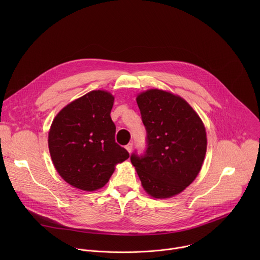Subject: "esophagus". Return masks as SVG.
<instances>
[{
	"label": "esophagus",
	"instance_id": "34e87169",
	"mask_svg": "<svg viewBox=\"0 0 260 260\" xmlns=\"http://www.w3.org/2000/svg\"><path fill=\"white\" fill-rule=\"evenodd\" d=\"M125 148H126V150L131 153L132 150H133V143H128V144L125 146Z\"/></svg>",
	"mask_w": 260,
	"mask_h": 260
}]
</instances>
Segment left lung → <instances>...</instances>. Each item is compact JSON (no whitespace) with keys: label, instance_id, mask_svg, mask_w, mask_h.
<instances>
[{"label":"left lung","instance_id":"1","mask_svg":"<svg viewBox=\"0 0 260 260\" xmlns=\"http://www.w3.org/2000/svg\"><path fill=\"white\" fill-rule=\"evenodd\" d=\"M146 148L135 150L131 161L144 189L166 199L183 191L201 171L206 150L205 126L196 111L180 96L150 89L137 98Z\"/></svg>","mask_w":260,"mask_h":260}]
</instances>
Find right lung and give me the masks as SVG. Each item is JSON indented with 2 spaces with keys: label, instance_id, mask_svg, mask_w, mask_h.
Here are the masks:
<instances>
[{
  "label": "right lung",
  "instance_id": "add662e5",
  "mask_svg": "<svg viewBox=\"0 0 260 260\" xmlns=\"http://www.w3.org/2000/svg\"><path fill=\"white\" fill-rule=\"evenodd\" d=\"M114 98L93 90L64 107L54 118L48 146L53 165L72 186L93 191L109 181L129 153L115 142L111 119Z\"/></svg>",
  "mask_w": 260,
  "mask_h": 260
}]
</instances>
